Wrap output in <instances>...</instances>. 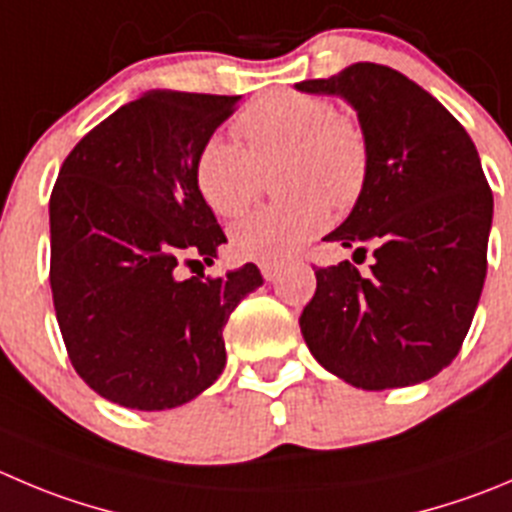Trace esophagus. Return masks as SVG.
I'll list each match as a JSON object with an SVG mask.
<instances>
[{"mask_svg": "<svg viewBox=\"0 0 512 512\" xmlns=\"http://www.w3.org/2000/svg\"><path fill=\"white\" fill-rule=\"evenodd\" d=\"M279 271H281L279 264H271V261H264V264H261V274H264L266 281H274L276 276H279Z\"/></svg>", "mask_w": 512, "mask_h": 512, "instance_id": "esophagus-1", "label": "esophagus"}]
</instances>
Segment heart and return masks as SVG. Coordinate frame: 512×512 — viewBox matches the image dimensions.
I'll use <instances>...</instances> for the list:
<instances>
[{"instance_id": "b5f03b06", "label": "heart", "mask_w": 512, "mask_h": 512, "mask_svg": "<svg viewBox=\"0 0 512 512\" xmlns=\"http://www.w3.org/2000/svg\"><path fill=\"white\" fill-rule=\"evenodd\" d=\"M246 150L211 138L196 160V186L216 216L236 218L259 201L264 173L279 165L276 193L289 201L264 208L231 231L238 256L284 261L329 223V207L347 208L362 193L369 150L362 130L324 97L276 92L236 120Z\"/></svg>"}]
</instances>
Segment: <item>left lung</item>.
<instances>
[{
  "mask_svg": "<svg viewBox=\"0 0 512 512\" xmlns=\"http://www.w3.org/2000/svg\"><path fill=\"white\" fill-rule=\"evenodd\" d=\"M296 90L357 113L369 173L352 213L324 241L367 253L316 269L299 326L316 362L369 392L410 387L457 357L488 271L493 193L475 143L445 107L392 67L357 62Z\"/></svg>",
  "mask_w": 512,
  "mask_h": 512,
  "instance_id": "left-lung-1",
  "label": "left lung"
}]
</instances>
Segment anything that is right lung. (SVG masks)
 <instances>
[{
  "instance_id": "add662e5",
  "label": "right lung",
  "mask_w": 512,
  "mask_h": 512,
  "mask_svg": "<svg viewBox=\"0 0 512 512\" xmlns=\"http://www.w3.org/2000/svg\"><path fill=\"white\" fill-rule=\"evenodd\" d=\"M241 95L150 90L92 128L50 198V284L75 372L100 397L173 410L226 367L223 326L264 284L253 264L180 281L226 243L196 186V160Z\"/></svg>"
}]
</instances>
